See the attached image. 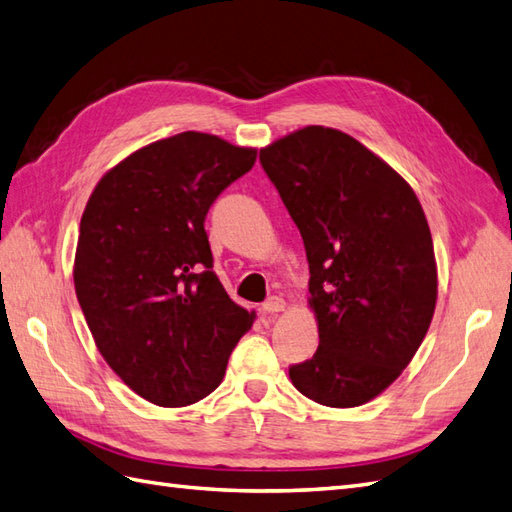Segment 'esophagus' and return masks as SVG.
Returning <instances> with one entry per match:
<instances>
[{"instance_id": "1", "label": "esophagus", "mask_w": 512, "mask_h": 512, "mask_svg": "<svg viewBox=\"0 0 512 512\" xmlns=\"http://www.w3.org/2000/svg\"><path fill=\"white\" fill-rule=\"evenodd\" d=\"M286 308V302L282 297H269L267 302L263 304V313H269V315H276V313H282V310Z\"/></svg>"}]
</instances>
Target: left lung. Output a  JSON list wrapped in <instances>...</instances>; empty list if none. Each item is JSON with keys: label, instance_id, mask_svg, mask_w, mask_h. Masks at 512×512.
I'll return each mask as SVG.
<instances>
[{"label": "left lung", "instance_id": "8db88e82", "mask_svg": "<svg viewBox=\"0 0 512 512\" xmlns=\"http://www.w3.org/2000/svg\"><path fill=\"white\" fill-rule=\"evenodd\" d=\"M304 239L315 356L289 369L323 406L371 402L400 378L439 293L428 219L400 173L354 136L306 126L260 149Z\"/></svg>", "mask_w": 512, "mask_h": 512}]
</instances>
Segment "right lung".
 Here are the masks:
<instances>
[{
    "label": "right lung",
    "instance_id": "obj_1",
    "mask_svg": "<svg viewBox=\"0 0 512 512\" xmlns=\"http://www.w3.org/2000/svg\"><path fill=\"white\" fill-rule=\"evenodd\" d=\"M254 162L256 147L182 132L117 162L86 202L78 302L108 367L156 406L213 393L256 319L223 289L204 230L217 195Z\"/></svg>",
    "mask_w": 512,
    "mask_h": 512
}]
</instances>
